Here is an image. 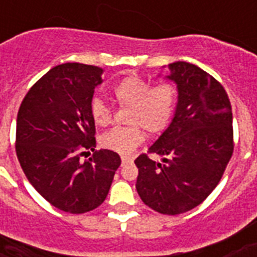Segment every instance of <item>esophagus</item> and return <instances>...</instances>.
<instances>
[{
    "label": "esophagus",
    "instance_id": "obj_1",
    "mask_svg": "<svg viewBox=\"0 0 257 257\" xmlns=\"http://www.w3.org/2000/svg\"><path fill=\"white\" fill-rule=\"evenodd\" d=\"M121 161H122V164H126V163H131V161H133V157L121 156Z\"/></svg>",
    "mask_w": 257,
    "mask_h": 257
}]
</instances>
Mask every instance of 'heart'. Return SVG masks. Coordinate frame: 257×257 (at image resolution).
I'll list each match as a JSON object with an SVG mask.
<instances>
[{
    "mask_svg": "<svg viewBox=\"0 0 257 257\" xmlns=\"http://www.w3.org/2000/svg\"><path fill=\"white\" fill-rule=\"evenodd\" d=\"M113 96L122 108H129V126H117L100 137L102 148L120 153H132L144 140L143 129L151 135L163 132L171 120L176 105V89L171 84L151 82L139 76H126L113 88ZM90 116L97 126H106L112 121V109L101 98L90 102Z\"/></svg>",
    "mask_w": 257,
    "mask_h": 257,
    "instance_id": "b5f03b06",
    "label": "heart"
}]
</instances>
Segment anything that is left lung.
Masks as SVG:
<instances>
[{
  "label": "left lung",
  "mask_w": 257,
  "mask_h": 257,
  "mask_svg": "<svg viewBox=\"0 0 257 257\" xmlns=\"http://www.w3.org/2000/svg\"><path fill=\"white\" fill-rule=\"evenodd\" d=\"M177 85V105L169 126L140 155L136 189L145 205L179 215L201 204L221 180L233 152L232 108L227 92L211 74L189 62L168 65Z\"/></svg>",
  "instance_id": "1"
}]
</instances>
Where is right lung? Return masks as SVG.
Listing matches in <instances>:
<instances>
[{
    "label": "right lung",
    "instance_id": "add662e5",
    "mask_svg": "<svg viewBox=\"0 0 257 257\" xmlns=\"http://www.w3.org/2000/svg\"><path fill=\"white\" fill-rule=\"evenodd\" d=\"M102 72L78 62L54 66L30 88L17 114L16 152L26 179L46 201L69 213L100 207L121 164L108 149L79 161L82 150L96 148L90 102Z\"/></svg>",
    "mask_w": 257,
    "mask_h": 257
}]
</instances>
